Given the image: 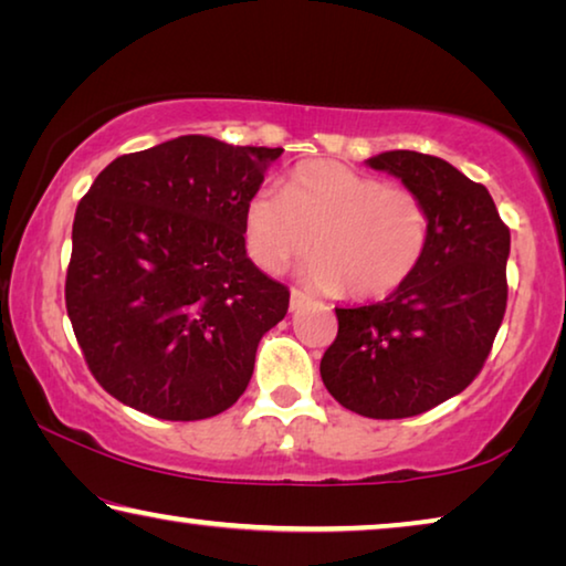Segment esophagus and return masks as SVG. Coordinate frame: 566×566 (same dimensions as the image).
I'll return each mask as SVG.
<instances>
[{
    "instance_id": "1",
    "label": "esophagus",
    "mask_w": 566,
    "mask_h": 566,
    "mask_svg": "<svg viewBox=\"0 0 566 566\" xmlns=\"http://www.w3.org/2000/svg\"><path fill=\"white\" fill-rule=\"evenodd\" d=\"M310 302V296H306L304 292H300V290H292L290 292V312H296V310H302V306Z\"/></svg>"
}]
</instances>
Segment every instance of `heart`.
I'll return each instance as SVG.
<instances>
[{
	"mask_svg": "<svg viewBox=\"0 0 566 566\" xmlns=\"http://www.w3.org/2000/svg\"><path fill=\"white\" fill-rule=\"evenodd\" d=\"M432 217L417 191L329 159L304 161L284 191L262 187L244 207L252 262L280 274L317 254L306 280L322 292L379 300L405 286L429 249Z\"/></svg>",
	"mask_w": 566,
	"mask_h": 566,
	"instance_id": "heart-1",
	"label": "heart"
}]
</instances>
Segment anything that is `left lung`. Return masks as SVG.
Masks as SVG:
<instances>
[{"label": "left lung", "mask_w": 566, "mask_h": 566, "mask_svg": "<svg viewBox=\"0 0 566 566\" xmlns=\"http://www.w3.org/2000/svg\"><path fill=\"white\" fill-rule=\"evenodd\" d=\"M424 199L429 249L385 302L337 310L324 387L369 419H405L464 391L490 357L506 310L510 227L484 185L449 161L395 149L367 159Z\"/></svg>", "instance_id": "8db88e82"}]
</instances>
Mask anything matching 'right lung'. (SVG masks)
Returning a JSON list of instances; mask_svg holds the SVG:
<instances>
[{
	"label": "right lung",
	"mask_w": 566,
	"mask_h": 566,
	"mask_svg": "<svg viewBox=\"0 0 566 566\" xmlns=\"http://www.w3.org/2000/svg\"><path fill=\"white\" fill-rule=\"evenodd\" d=\"M282 149L187 134L99 171L72 227L64 300L94 379L157 419L244 395L290 290L254 266L244 207Z\"/></svg>",
	"instance_id": "add662e5"
}]
</instances>
